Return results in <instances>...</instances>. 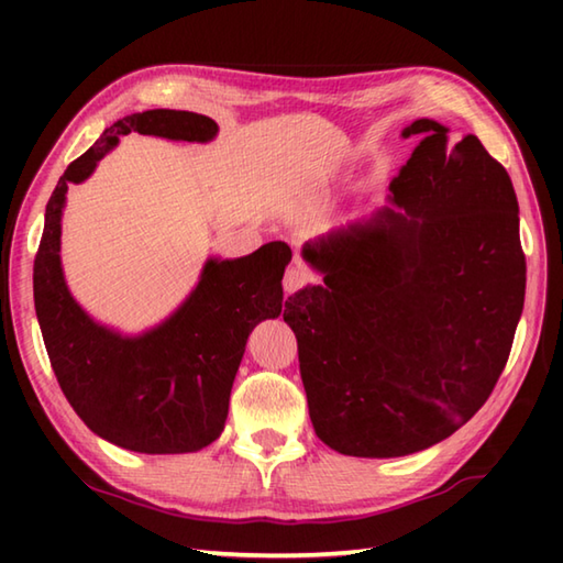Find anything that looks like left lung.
Segmentation results:
<instances>
[{
  "mask_svg": "<svg viewBox=\"0 0 563 563\" xmlns=\"http://www.w3.org/2000/svg\"><path fill=\"white\" fill-rule=\"evenodd\" d=\"M210 142L218 123L190 111L125 115L71 162L45 208L33 261V300L53 373L71 409L99 438L145 454H184L220 438L232 382L230 353L283 307L290 246L271 242L242 258H208L186 302L159 327L125 336L99 324L71 297L59 236L69 184H81L123 135ZM234 379V377H232Z\"/></svg>",
  "mask_w": 563,
  "mask_h": 563,
  "instance_id": "obj_1",
  "label": "left lung"
}]
</instances>
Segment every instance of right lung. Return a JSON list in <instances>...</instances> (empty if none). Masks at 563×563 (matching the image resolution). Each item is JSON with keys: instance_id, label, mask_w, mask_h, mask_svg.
<instances>
[{"instance_id": "1", "label": "right lung", "mask_w": 563, "mask_h": 563, "mask_svg": "<svg viewBox=\"0 0 563 563\" xmlns=\"http://www.w3.org/2000/svg\"><path fill=\"white\" fill-rule=\"evenodd\" d=\"M389 184V206L336 232L331 275L285 300L317 435L353 457H404L482 409L525 302L518 198L476 135L430 118Z\"/></svg>"}]
</instances>
